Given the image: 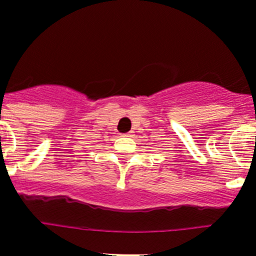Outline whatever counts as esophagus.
I'll return each instance as SVG.
<instances>
[{
    "mask_svg": "<svg viewBox=\"0 0 256 256\" xmlns=\"http://www.w3.org/2000/svg\"><path fill=\"white\" fill-rule=\"evenodd\" d=\"M122 136H128V138H132V136H134V132H126V134H122Z\"/></svg>",
    "mask_w": 256,
    "mask_h": 256,
    "instance_id": "34e87169",
    "label": "esophagus"
}]
</instances>
